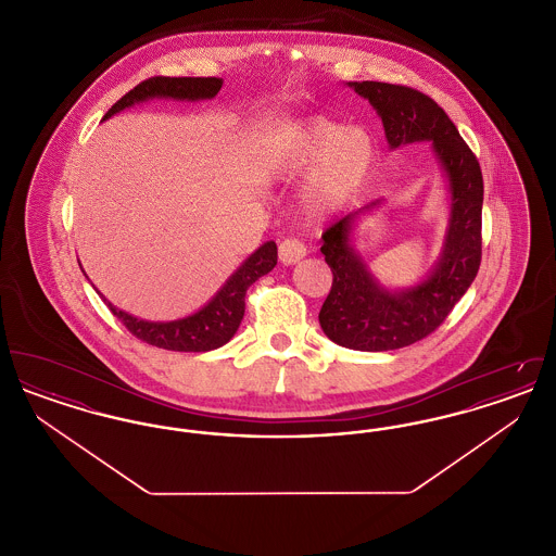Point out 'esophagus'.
<instances>
[{"instance_id": "esophagus-1", "label": "esophagus", "mask_w": 556, "mask_h": 556, "mask_svg": "<svg viewBox=\"0 0 556 556\" xmlns=\"http://www.w3.org/2000/svg\"><path fill=\"white\" fill-rule=\"evenodd\" d=\"M306 256V245L300 239L288 238L279 243V261L283 265H295Z\"/></svg>"}]
</instances>
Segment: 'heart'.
Wrapping results in <instances>:
<instances>
[{"label":"heart","instance_id":"obj_1","mask_svg":"<svg viewBox=\"0 0 556 556\" xmlns=\"http://www.w3.org/2000/svg\"><path fill=\"white\" fill-rule=\"evenodd\" d=\"M375 160V141L361 127H345L329 118H308L298 125L275 152L286 173L319 168L306 189V206L315 216L338 211L361 186Z\"/></svg>","mask_w":556,"mask_h":556}]
</instances>
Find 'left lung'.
<instances>
[{
    "instance_id": "left-lung-1",
    "label": "left lung",
    "mask_w": 556,
    "mask_h": 556,
    "mask_svg": "<svg viewBox=\"0 0 556 556\" xmlns=\"http://www.w3.org/2000/svg\"><path fill=\"white\" fill-rule=\"evenodd\" d=\"M348 85L377 110L392 150L431 141L448 179L444 248L433 270L415 288H383L352 245L354 220L363 212L379 208L381 200L340 218L323 233L320 252L333 273L331 291L318 313L325 336L352 350L383 352L415 344L433 333L473 283L481 263L483 177L476 154L448 114L429 96L379 80Z\"/></svg>"
}]
</instances>
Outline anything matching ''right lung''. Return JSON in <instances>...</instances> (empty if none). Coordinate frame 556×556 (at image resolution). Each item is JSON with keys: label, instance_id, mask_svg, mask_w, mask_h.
Listing matches in <instances>:
<instances>
[{"label": "right lung", "instance_id": "right-lung-1", "mask_svg": "<svg viewBox=\"0 0 556 556\" xmlns=\"http://www.w3.org/2000/svg\"><path fill=\"white\" fill-rule=\"evenodd\" d=\"M223 87V79L216 77H152L132 87L127 96H123L114 106L110 108L104 121L114 116L125 108L135 106L139 102H148L154 98L164 100H212ZM277 265V243L266 241L250 258H245L238 270L225 281V286L216 291L211 302L198 313L177 320H143L132 317L129 313L116 308L102 295L110 313L118 318L132 336L146 344L175 350V352H208L227 344L245 313V291L258 281L263 275L270 273Z\"/></svg>", "mask_w": 556, "mask_h": 556}]
</instances>
